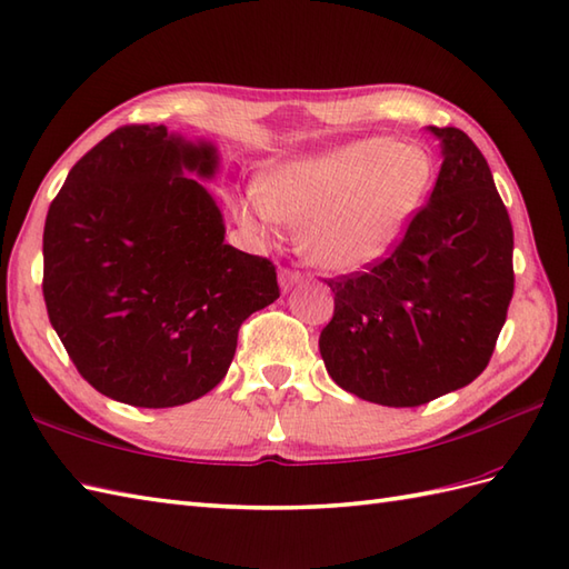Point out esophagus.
I'll use <instances>...</instances> for the list:
<instances>
[{
    "mask_svg": "<svg viewBox=\"0 0 569 569\" xmlns=\"http://www.w3.org/2000/svg\"><path fill=\"white\" fill-rule=\"evenodd\" d=\"M303 281V273L300 271H293V269H281V273H278V283H281L283 291H291V288L296 283Z\"/></svg>",
    "mask_w": 569,
    "mask_h": 569,
    "instance_id": "1",
    "label": "esophagus"
}]
</instances>
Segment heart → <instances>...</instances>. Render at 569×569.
Listing matches in <instances>:
<instances>
[{"mask_svg": "<svg viewBox=\"0 0 569 569\" xmlns=\"http://www.w3.org/2000/svg\"><path fill=\"white\" fill-rule=\"evenodd\" d=\"M432 178L422 149L386 137L355 139L273 166L239 202V220L257 237L300 224V249L312 263L352 273L398 244Z\"/></svg>", "mask_w": 569, "mask_h": 569, "instance_id": "obj_1", "label": "heart"}]
</instances>
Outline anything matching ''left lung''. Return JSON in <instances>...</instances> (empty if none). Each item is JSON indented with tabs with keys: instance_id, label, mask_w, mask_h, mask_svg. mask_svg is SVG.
<instances>
[{
	"instance_id": "8db88e82",
	"label": "left lung",
	"mask_w": 569,
	"mask_h": 569,
	"mask_svg": "<svg viewBox=\"0 0 569 569\" xmlns=\"http://www.w3.org/2000/svg\"><path fill=\"white\" fill-rule=\"evenodd\" d=\"M442 166L426 208L367 273L328 281L325 369L365 401L413 408L487 369L513 296V227L462 129L428 127Z\"/></svg>"
}]
</instances>
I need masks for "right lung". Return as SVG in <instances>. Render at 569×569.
Returning <instances> with one entry per match:
<instances>
[{
  "label": "right lung",
  "mask_w": 569,
  "mask_h": 569,
  "mask_svg": "<svg viewBox=\"0 0 569 569\" xmlns=\"http://www.w3.org/2000/svg\"><path fill=\"white\" fill-rule=\"evenodd\" d=\"M220 156L163 124L112 131L70 168L43 227V298L80 377L137 408L224 379L241 322L281 296L276 266L224 244L200 180Z\"/></svg>",
  "instance_id": "right-lung-1"
}]
</instances>
